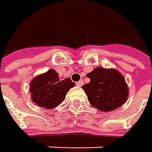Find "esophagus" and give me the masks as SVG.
Instances as JSON below:
<instances>
[{"instance_id": "esophagus-1", "label": "esophagus", "mask_w": 152, "mask_h": 152, "mask_svg": "<svg viewBox=\"0 0 152 152\" xmlns=\"http://www.w3.org/2000/svg\"><path fill=\"white\" fill-rule=\"evenodd\" d=\"M83 84H84V81H83V80H80V81L77 82V86H82Z\"/></svg>"}]
</instances>
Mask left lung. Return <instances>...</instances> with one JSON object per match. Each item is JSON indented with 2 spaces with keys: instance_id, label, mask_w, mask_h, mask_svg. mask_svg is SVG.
<instances>
[{
  "instance_id": "left-lung-1",
  "label": "left lung",
  "mask_w": 152,
  "mask_h": 152,
  "mask_svg": "<svg viewBox=\"0 0 152 152\" xmlns=\"http://www.w3.org/2000/svg\"><path fill=\"white\" fill-rule=\"evenodd\" d=\"M86 77L90 82L82 88L92 107L102 112H108L127 101L129 88L123 75L118 70L96 67Z\"/></svg>"
}]
</instances>
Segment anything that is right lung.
I'll return each instance as SVG.
<instances>
[{"label": "right lung", "instance_id": "right-lung-1", "mask_svg": "<svg viewBox=\"0 0 152 152\" xmlns=\"http://www.w3.org/2000/svg\"><path fill=\"white\" fill-rule=\"evenodd\" d=\"M74 86L75 83L70 78L62 80L54 69H50L31 81L29 91L34 103L50 109L65 100L66 93Z\"/></svg>", "mask_w": 152, "mask_h": 152}]
</instances>
